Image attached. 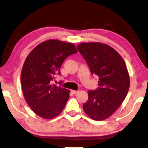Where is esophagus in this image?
I'll return each instance as SVG.
<instances>
[{"label": "esophagus", "mask_w": 148, "mask_h": 148, "mask_svg": "<svg viewBox=\"0 0 148 148\" xmlns=\"http://www.w3.org/2000/svg\"><path fill=\"white\" fill-rule=\"evenodd\" d=\"M71 92H72V94H73V95H76L77 93H78L79 91H78V90H71Z\"/></svg>", "instance_id": "obj_1"}]
</instances>
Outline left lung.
I'll return each mask as SVG.
<instances>
[{"mask_svg": "<svg viewBox=\"0 0 148 148\" xmlns=\"http://www.w3.org/2000/svg\"><path fill=\"white\" fill-rule=\"evenodd\" d=\"M77 49L92 74L99 77L98 89L88 91L83 110L90 119L101 121L114 113L125 100L130 85L123 59L109 45L99 42H82Z\"/></svg>", "mask_w": 148, "mask_h": 148, "instance_id": "8db88e82", "label": "left lung"}]
</instances>
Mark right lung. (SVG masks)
Segmentation results:
<instances>
[{
  "label": "right lung",
  "mask_w": 148,
  "mask_h": 148,
  "mask_svg": "<svg viewBox=\"0 0 148 148\" xmlns=\"http://www.w3.org/2000/svg\"><path fill=\"white\" fill-rule=\"evenodd\" d=\"M77 50L71 42L49 39L41 42L26 57L21 71L24 97L39 116L52 119L60 114L69 98L70 90L51 84L64 60Z\"/></svg>",
  "instance_id": "right-lung-1"
}]
</instances>
